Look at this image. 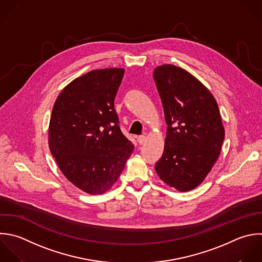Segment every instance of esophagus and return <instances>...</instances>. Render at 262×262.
<instances>
[{
  "instance_id": "obj_1",
  "label": "esophagus",
  "mask_w": 262,
  "mask_h": 262,
  "mask_svg": "<svg viewBox=\"0 0 262 262\" xmlns=\"http://www.w3.org/2000/svg\"><path fill=\"white\" fill-rule=\"evenodd\" d=\"M145 140H146V137L144 135H140V136L137 137V142L139 144H143L145 142Z\"/></svg>"
}]
</instances>
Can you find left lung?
<instances>
[{
	"label": "left lung",
	"mask_w": 262,
	"mask_h": 262,
	"mask_svg": "<svg viewBox=\"0 0 262 262\" xmlns=\"http://www.w3.org/2000/svg\"><path fill=\"white\" fill-rule=\"evenodd\" d=\"M162 99L167 136L155 168L159 177L179 191L198 186L216 162L224 129L210 91L181 68L165 64L154 72Z\"/></svg>",
	"instance_id": "left-lung-1"
}]
</instances>
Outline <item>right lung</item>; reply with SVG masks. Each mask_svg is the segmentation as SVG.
<instances>
[{
    "label": "right lung",
    "instance_id": "add662e5",
    "mask_svg": "<svg viewBox=\"0 0 262 262\" xmlns=\"http://www.w3.org/2000/svg\"><path fill=\"white\" fill-rule=\"evenodd\" d=\"M123 76V69L91 71L69 84L52 110L51 154L64 176L91 194L113 186L134 149L115 110Z\"/></svg>",
    "mask_w": 262,
    "mask_h": 262
}]
</instances>
